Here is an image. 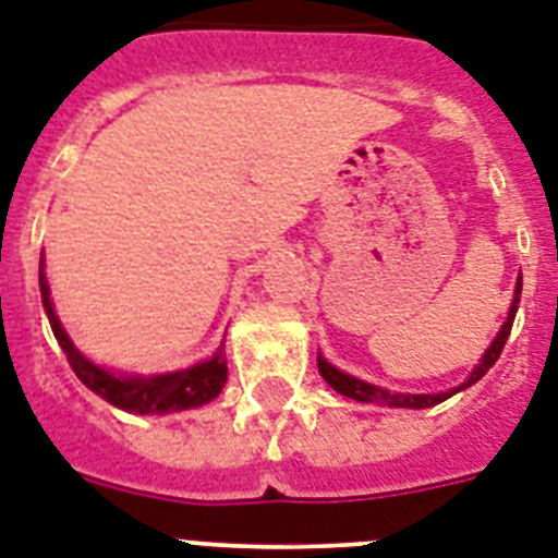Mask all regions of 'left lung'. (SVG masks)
<instances>
[{
	"label": "left lung",
	"mask_w": 558,
	"mask_h": 558,
	"mask_svg": "<svg viewBox=\"0 0 558 558\" xmlns=\"http://www.w3.org/2000/svg\"><path fill=\"white\" fill-rule=\"evenodd\" d=\"M519 298H522V275H519V283H515V294H513V303H510V312H507V320L501 324L499 335L493 338L490 350L484 352L482 361L475 364V369L470 373V378L461 387L450 389V392H436V396H412V392H389L384 387H375V384H366L355 375H347L341 369H335L326 357L318 355V369L324 375V381L335 389V392H341L347 398H355V401H364V404H387V407H410V410H424V407H436L441 401H447L450 396L461 392V389H468L470 384L482 381V375H487L496 361H499L501 350H505L507 338H510V329H513V318H515V310H519Z\"/></svg>",
	"instance_id": "1"
}]
</instances>
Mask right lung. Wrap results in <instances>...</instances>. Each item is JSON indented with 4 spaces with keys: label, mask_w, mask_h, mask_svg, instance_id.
<instances>
[{
    "label": "right lung",
    "mask_w": 558,
    "mask_h": 558,
    "mask_svg": "<svg viewBox=\"0 0 558 558\" xmlns=\"http://www.w3.org/2000/svg\"><path fill=\"white\" fill-rule=\"evenodd\" d=\"M39 292H43V306L51 320L53 338L65 352L68 364L76 373V378L97 392L99 398H106L108 404L120 407L125 412H137V415H166V412L192 410V407H203L208 401H215L220 396V389L226 384L229 366H226V350L220 343V350L215 355L194 364L189 369H177V373L166 375H117L106 366H97L94 361L76 350L74 341L68 338V332L59 324L57 312L51 303V289L45 283V275L39 271Z\"/></svg>",
    "instance_id": "right-lung-1"
}]
</instances>
